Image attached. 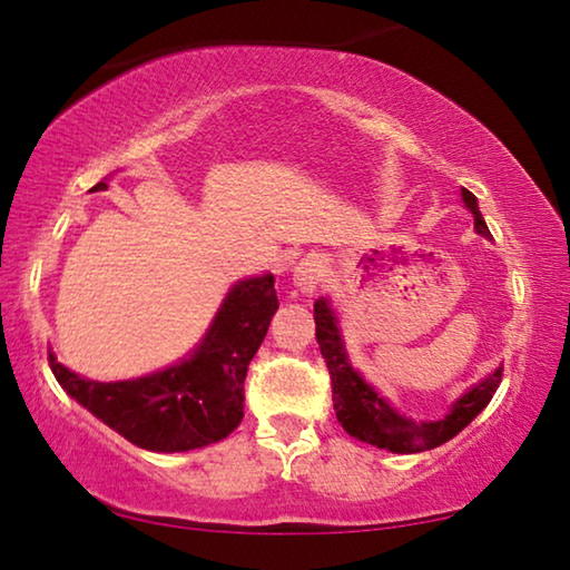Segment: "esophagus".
<instances>
[{
  "instance_id": "obj_1",
  "label": "esophagus",
  "mask_w": 570,
  "mask_h": 570,
  "mask_svg": "<svg viewBox=\"0 0 570 570\" xmlns=\"http://www.w3.org/2000/svg\"><path fill=\"white\" fill-rule=\"evenodd\" d=\"M325 276H327V263L322 256L302 258L294 268V284L299 286L304 294L317 292V286L325 282Z\"/></svg>"
}]
</instances>
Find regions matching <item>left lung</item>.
I'll list each match as a JSON object with an SVG mask.
<instances>
[{
  "instance_id": "1",
  "label": "left lung",
  "mask_w": 570,
  "mask_h": 570,
  "mask_svg": "<svg viewBox=\"0 0 570 570\" xmlns=\"http://www.w3.org/2000/svg\"><path fill=\"white\" fill-rule=\"evenodd\" d=\"M461 194L465 207L473 215L475 233L491 237L473 194L469 189H461ZM314 325H317L314 335H317L320 353L327 363L330 381H333V406L337 422L343 424L347 435L358 438L368 445L392 450V453H422V450H432L453 440L463 428H469L475 414L491 402V396L502 384V368H497L479 386H473L471 392L458 399L448 417L438 422L406 420L351 368L343 340L337 333L335 314L325 299L314 302Z\"/></svg>"
}]
</instances>
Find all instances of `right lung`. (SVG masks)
I'll list each match as a JSON object with an SVG mask.
<instances>
[{
	"mask_svg": "<svg viewBox=\"0 0 570 570\" xmlns=\"http://www.w3.org/2000/svg\"><path fill=\"white\" fill-rule=\"evenodd\" d=\"M105 186V184H101ZM274 276L233 286L189 361L132 381L81 379L48 355L58 384L132 445L181 453L230 435L243 420L245 376L278 309Z\"/></svg>",
	"mask_w": 570,
	"mask_h": 570,
	"instance_id": "obj_1",
	"label": "right lung"
}]
</instances>
